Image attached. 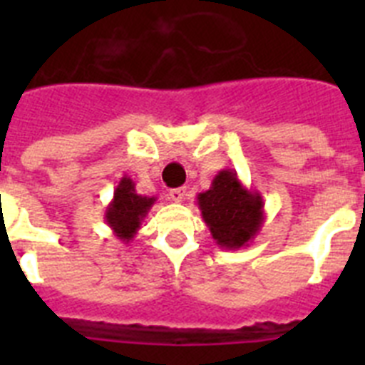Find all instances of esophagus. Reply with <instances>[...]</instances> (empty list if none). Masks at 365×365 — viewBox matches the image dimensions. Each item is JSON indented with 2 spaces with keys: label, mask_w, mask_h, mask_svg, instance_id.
Returning <instances> with one entry per match:
<instances>
[{
  "label": "esophagus",
  "mask_w": 365,
  "mask_h": 365,
  "mask_svg": "<svg viewBox=\"0 0 365 365\" xmlns=\"http://www.w3.org/2000/svg\"><path fill=\"white\" fill-rule=\"evenodd\" d=\"M168 195H170V199H172V201L180 202L182 199H185L186 188L185 186H180V188H173V190H170V193H168Z\"/></svg>",
  "instance_id": "esophagus-1"
}]
</instances>
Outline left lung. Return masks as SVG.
Returning a JSON list of instances; mask_svg holds the SVG:
<instances>
[{
	"label": "left lung",
	"mask_w": 365,
	"mask_h": 365,
	"mask_svg": "<svg viewBox=\"0 0 365 365\" xmlns=\"http://www.w3.org/2000/svg\"><path fill=\"white\" fill-rule=\"evenodd\" d=\"M197 205L217 247L227 250L248 247L265 221L261 193L245 188L234 170H221Z\"/></svg>",
	"instance_id": "8db88e82"
}]
</instances>
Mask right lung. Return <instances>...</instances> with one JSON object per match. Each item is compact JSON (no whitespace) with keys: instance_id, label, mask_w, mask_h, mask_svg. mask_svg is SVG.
Here are the masks:
<instances>
[{"instance_id":"add662e5","label":"right lung","mask_w":365,"mask_h":365,"mask_svg":"<svg viewBox=\"0 0 365 365\" xmlns=\"http://www.w3.org/2000/svg\"><path fill=\"white\" fill-rule=\"evenodd\" d=\"M157 197H146L135 192V182L128 175H124L113 193L111 202L106 208V222L124 243L133 241L138 228L143 225L144 217L151 210Z\"/></svg>"}]
</instances>
